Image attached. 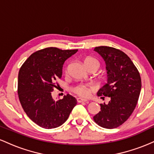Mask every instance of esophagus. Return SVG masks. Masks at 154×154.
<instances>
[{
	"label": "esophagus",
	"mask_w": 154,
	"mask_h": 154,
	"mask_svg": "<svg viewBox=\"0 0 154 154\" xmlns=\"http://www.w3.org/2000/svg\"><path fill=\"white\" fill-rule=\"evenodd\" d=\"M77 100L78 103H82V102H88V100L86 99H83V98H78L77 99Z\"/></svg>",
	"instance_id": "34e87169"
}]
</instances>
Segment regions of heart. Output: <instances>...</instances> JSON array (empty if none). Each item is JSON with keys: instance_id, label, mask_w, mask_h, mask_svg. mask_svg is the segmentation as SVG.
I'll return each instance as SVG.
<instances>
[{"instance_id": "1", "label": "heart", "mask_w": 154, "mask_h": 154, "mask_svg": "<svg viewBox=\"0 0 154 154\" xmlns=\"http://www.w3.org/2000/svg\"><path fill=\"white\" fill-rule=\"evenodd\" d=\"M84 63L87 68L90 66H95L98 69L100 66L99 61L93 57H87L85 59ZM72 91L79 96L86 98L91 95V88L87 85H78L72 88Z\"/></svg>"}]
</instances>
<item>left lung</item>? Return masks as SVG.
<instances>
[{"label":"left lung","instance_id":"8db88e82","mask_svg":"<svg viewBox=\"0 0 154 154\" xmlns=\"http://www.w3.org/2000/svg\"><path fill=\"white\" fill-rule=\"evenodd\" d=\"M94 51L105 61L108 75L107 83L97 94L111 100L108 104H100V111L93 119L102 128L114 129L126 122L135 110L141 90L140 75L130 57L119 49L99 46Z\"/></svg>","mask_w":154,"mask_h":154}]
</instances>
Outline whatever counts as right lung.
Wrapping results in <instances>:
<instances>
[{
	"label": "right lung",
	"mask_w": 154,
	"mask_h": 154,
	"mask_svg": "<svg viewBox=\"0 0 154 154\" xmlns=\"http://www.w3.org/2000/svg\"><path fill=\"white\" fill-rule=\"evenodd\" d=\"M77 51L46 48L33 53L19 69V101L28 117L41 128L61 126L77 104L69 94L55 101L51 93L59 86L57 80L62 76L63 63Z\"/></svg>",
	"instance_id": "right-lung-1"
}]
</instances>
